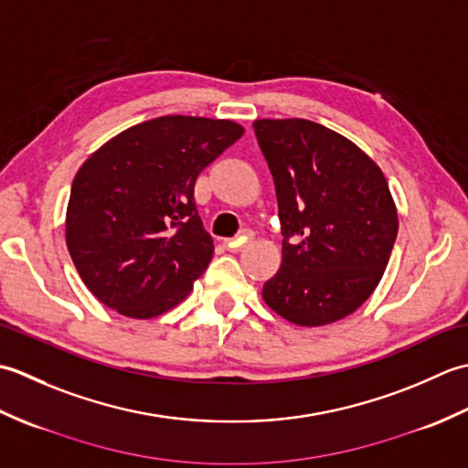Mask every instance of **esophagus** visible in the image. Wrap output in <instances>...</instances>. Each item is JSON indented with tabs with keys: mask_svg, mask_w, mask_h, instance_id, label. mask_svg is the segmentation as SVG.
<instances>
[{
	"mask_svg": "<svg viewBox=\"0 0 468 468\" xmlns=\"http://www.w3.org/2000/svg\"><path fill=\"white\" fill-rule=\"evenodd\" d=\"M245 243H247V237L243 235V237H235V239H227L225 247L231 251H239Z\"/></svg>",
	"mask_w": 468,
	"mask_h": 468,
	"instance_id": "esophagus-1",
	"label": "esophagus"
}]
</instances>
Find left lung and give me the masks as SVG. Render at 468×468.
<instances>
[{"label": "left lung", "mask_w": 468, "mask_h": 468, "mask_svg": "<svg viewBox=\"0 0 468 468\" xmlns=\"http://www.w3.org/2000/svg\"><path fill=\"white\" fill-rule=\"evenodd\" d=\"M273 175L282 267L263 300L303 327L354 314L380 283L399 233L388 181L346 136L303 118L253 122Z\"/></svg>", "instance_id": "left-lung-1"}]
</instances>
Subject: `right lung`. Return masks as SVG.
Wrapping results in <instances>:
<instances>
[{
    "instance_id": "obj_1",
    "label": "right lung",
    "mask_w": 468,
    "mask_h": 468,
    "mask_svg": "<svg viewBox=\"0 0 468 468\" xmlns=\"http://www.w3.org/2000/svg\"><path fill=\"white\" fill-rule=\"evenodd\" d=\"M243 133L233 121L161 116L86 158L69 191L66 245L98 302L151 320L191 293L215 251L195 181Z\"/></svg>"
}]
</instances>
